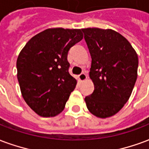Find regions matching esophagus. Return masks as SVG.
I'll return each instance as SVG.
<instances>
[{
  "label": "esophagus",
  "mask_w": 149,
  "mask_h": 149,
  "mask_svg": "<svg viewBox=\"0 0 149 149\" xmlns=\"http://www.w3.org/2000/svg\"><path fill=\"white\" fill-rule=\"evenodd\" d=\"M79 79L80 80V81H84L87 79V75L84 73V72H81L80 75H79Z\"/></svg>",
  "instance_id": "1"
}]
</instances>
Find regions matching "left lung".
Returning a JSON list of instances; mask_svg holds the SVG:
<instances>
[{
	"label": "left lung",
	"mask_w": 149,
	"mask_h": 149,
	"mask_svg": "<svg viewBox=\"0 0 149 149\" xmlns=\"http://www.w3.org/2000/svg\"><path fill=\"white\" fill-rule=\"evenodd\" d=\"M91 57L95 89L84 100L88 111L105 118L118 113L130 96L137 77L138 57L131 44L111 29H82Z\"/></svg>",
	"instance_id": "left-lung-1"
}]
</instances>
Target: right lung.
<instances>
[{
    "mask_svg": "<svg viewBox=\"0 0 149 149\" xmlns=\"http://www.w3.org/2000/svg\"><path fill=\"white\" fill-rule=\"evenodd\" d=\"M82 38L80 29H47L19 53L16 68L22 95L38 115L54 117L65 108L77 85L69 72L68 53Z\"/></svg>",
    "mask_w": 149,
    "mask_h": 149,
    "instance_id": "1",
    "label": "right lung"
}]
</instances>
